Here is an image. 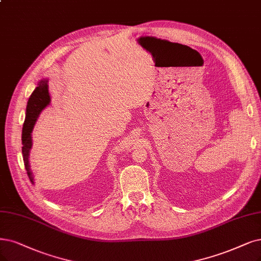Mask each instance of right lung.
Wrapping results in <instances>:
<instances>
[{
    "mask_svg": "<svg viewBox=\"0 0 261 261\" xmlns=\"http://www.w3.org/2000/svg\"><path fill=\"white\" fill-rule=\"evenodd\" d=\"M47 80H43L38 83L37 87L32 92L28 101L27 111H25V119L22 127V156L24 167L28 173V176L30 180L33 182V174L29 165V152L32 147V138L31 133L33 130L34 124L37 120L38 115L46 108L47 105L50 103V95L48 91V85Z\"/></svg>",
    "mask_w": 261,
    "mask_h": 261,
    "instance_id": "right-lung-1",
    "label": "right lung"
}]
</instances>
